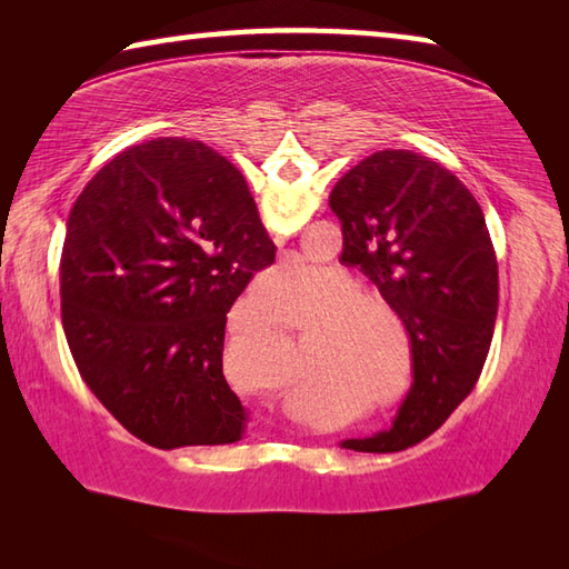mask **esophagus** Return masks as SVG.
<instances>
[{
	"mask_svg": "<svg viewBox=\"0 0 569 569\" xmlns=\"http://www.w3.org/2000/svg\"><path fill=\"white\" fill-rule=\"evenodd\" d=\"M276 240H278V238H276Z\"/></svg>",
	"mask_w": 569,
	"mask_h": 569,
	"instance_id": "obj_1",
	"label": "esophagus"
}]
</instances>
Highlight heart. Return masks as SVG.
<instances>
[{"mask_svg":"<svg viewBox=\"0 0 569 569\" xmlns=\"http://www.w3.org/2000/svg\"><path fill=\"white\" fill-rule=\"evenodd\" d=\"M301 278H308L306 268H296V266H281L268 271L261 281L263 291L278 298V293L283 288L293 286L301 281ZM351 283L349 276L343 273H333L331 278V291H339L331 301H326V306L319 311V326L321 329L329 328L330 331L323 336V343L319 346V356L311 366V381L316 383H339L353 377L356 363L361 359V349H363V329L366 321L361 311L356 306L371 303L377 301L379 293L371 291V288H361V286H345ZM345 291L341 292L340 288Z\"/></svg>","mask_w":569,"mask_h":569,"instance_id":"1","label":"heart"}]
</instances>
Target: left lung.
Instances as JSON below:
<instances>
[{"mask_svg":"<svg viewBox=\"0 0 569 569\" xmlns=\"http://www.w3.org/2000/svg\"><path fill=\"white\" fill-rule=\"evenodd\" d=\"M341 261L359 266L411 339L413 383L391 427L343 449L387 455L419 445L469 397L492 343L499 276L475 196L439 162L379 150L336 182Z\"/></svg>","mask_w":569,"mask_h":569,"instance_id":"left-lung-1","label":"left lung"}]
</instances>
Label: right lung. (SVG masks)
I'll return each mask as SVG.
<instances>
[{
  "instance_id": "1",
  "label": "right lung",
  "mask_w": 569,
  "mask_h": 569,
  "mask_svg": "<svg viewBox=\"0 0 569 569\" xmlns=\"http://www.w3.org/2000/svg\"><path fill=\"white\" fill-rule=\"evenodd\" d=\"M273 261L243 176L206 142L148 140L84 186L62 246V329L80 377L132 437L158 449L243 437L226 321Z\"/></svg>"
}]
</instances>
